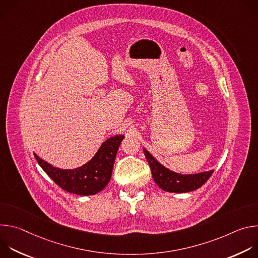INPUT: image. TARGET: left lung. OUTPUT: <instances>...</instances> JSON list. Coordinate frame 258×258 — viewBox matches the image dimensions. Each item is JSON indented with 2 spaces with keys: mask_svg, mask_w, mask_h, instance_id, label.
Listing matches in <instances>:
<instances>
[{
  "mask_svg": "<svg viewBox=\"0 0 258 258\" xmlns=\"http://www.w3.org/2000/svg\"><path fill=\"white\" fill-rule=\"evenodd\" d=\"M143 151L150 165L154 181L160 189L166 192L187 193L194 191L203 186L213 172V170H209L194 174L177 173L160 164L145 148Z\"/></svg>",
  "mask_w": 258,
  "mask_h": 258,
  "instance_id": "obj_1",
  "label": "left lung"
}]
</instances>
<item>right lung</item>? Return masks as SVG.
I'll use <instances>...</instances> for the list:
<instances>
[{"label":"right lung","mask_w":258,"mask_h":258,"mask_svg":"<svg viewBox=\"0 0 258 258\" xmlns=\"http://www.w3.org/2000/svg\"><path fill=\"white\" fill-rule=\"evenodd\" d=\"M123 138L122 135H116L107 139L89 162L75 169L55 167L33 154L46 173L66 192L82 196L95 195L102 191L111 178L116 153Z\"/></svg>","instance_id":"right-lung-1"}]
</instances>
